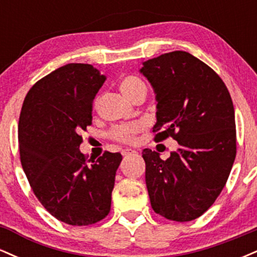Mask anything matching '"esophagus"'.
<instances>
[{"label": "esophagus", "instance_id": "obj_1", "mask_svg": "<svg viewBox=\"0 0 257 257\" xmlns=\"http://www.w3.org/2000/svg\"><path fill=\"white\" fill-rule=\"evenodd\" d=\"M134 153H137V151H134V150H132V149H124V150H122V155H123V156L134 155Z\"/></svg>", "mask_w": 257, "mask_h": 257}]
</instances>
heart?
I'll return each instance as SVG.
<instances>
[{
  "instance_id": "1",
  "label": "heart",
  "mask_w": 257,
  "mask_h": 257,
  "mask_svg": "<svg viewBox=\"0 0 257 257\" xmlns=\"http://www.w3.org/2000/svg\"><path fill=\"white\" fill-rule=\"evenodd\" d=\"M119 90L126 99L134 102L139 96L146 95V85L140 78L134 76H128L119 82ZM100 96L95 99V106H98ZM144 129L143 122H134L131 124L117 125L112 129L110 135L114 140L122 141V143H133L135 140V135Z\"/></svg>"
}]
</instances>
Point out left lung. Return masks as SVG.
<instances>
[{"mask_svg": "<svg viewBox=\"0 0 257 257\" xmlns=\"http://www.w3.org/2000/svg\"><path fill=\"white\" fill-rule=\"evenodd\" d=\"M156 94L155 140L172 137L179 149L163 161L145 149V180L152 209L185 222L203 215L225 187L235 158L234 107L222 79L187 52L143 63Z\"/></svg>", "mask_w": 257, "mask_h": 257, "instance_id": "1", "label": "left lung"}]
</instances>
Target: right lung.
Wrapping results in <instances>:
<instances>
[{"instance_id": "right-lung-1", "label": "right lung", "mask_w": 257, "mask_h": 257, "mask_svg": "<svg viewBox=\"0 0 257 257\" xmlns=\"http://www.w3.org/2000/svg\"><path fill=\"white\" fill-rule=\"evenodd\" d=\"M106 81L89 64H66L36 82L19 118L20 161L42 205L59 221L87 226L110 213L122 155L87 163L79 133L91 124V105Z\"/></svg>"}]
</instances>
